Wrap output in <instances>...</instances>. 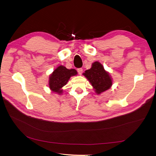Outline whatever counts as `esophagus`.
Instances as JSON below:
<instances>
[{"label":"esophagus","mask_w":156,"mask_h":156,"mask_svg":"<svg viewBox=\"0 0 156 156\" xmlns=\"http://www.w3.org/2000/svg\"><path fill=\"white\" fill-rule=\"evenodd\" d=\"M77 71L78 73L79 74H82V72H83V69L82 68H78L77 69Z\"/></svg>","instance_id":"34e87169"}]
</instances>
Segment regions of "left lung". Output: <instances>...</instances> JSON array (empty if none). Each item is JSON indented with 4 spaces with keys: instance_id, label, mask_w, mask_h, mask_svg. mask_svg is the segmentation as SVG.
<instances>
[{
    "instance_id": "left-lung-1",
    "label": "left lung",
    "mask_w": 156,
    "mask_h": 156,
    "mask_svg": "<svg viewBox=\"0 0 156 156\" xmlns=\"http://www.w3.org/2000/svg\"><path fill=\"white\" fill-rule=\"evenodd\" d=\"M83 74L89 80L98 94L109 89L112 85L109 74L105 70L101 64L98 62L93 63L91 68L85 71Z\"/></svg>"
}]
</instances>
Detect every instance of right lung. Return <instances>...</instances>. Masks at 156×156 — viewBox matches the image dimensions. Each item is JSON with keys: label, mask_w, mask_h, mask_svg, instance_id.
<instances>
[{"label": "right lung", "mask_w": 156, "mask_h": 156, "mask_svg": "<svg viewBox=\"0 0 156 156\" xmlns=\"http://www.w3.org/2000/svg\"><path fill=\"white\" fill-rule=\"evenodd\" d=\"M77 71L74 69H68L66 67L60 66L54 70L50 75L49 87L53 92L61 94L62 90L60 89L66 85L71 76L76 75Z\"/></svg>", "instance_id": "obj_1"}]
</instances>
